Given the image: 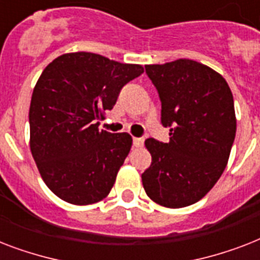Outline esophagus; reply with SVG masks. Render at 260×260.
I'll return each mask as SVG.
<instances>
[{
  "instance_id": "obj_1",
  "label": "esophagus",
  "mask_w": 260,
  "mask_h": 260,
  "mask_svg": "<svg viewBox=\"0 0 260 260\" xmlns=\"http://www.w3.org/2000/svg\"><path fill=\"white\" fill-rule=\"evenodd\" d=\"M143 144H144V139L142 138H134V146L135 147H143Z\"/></svg>"
}]
</instances>
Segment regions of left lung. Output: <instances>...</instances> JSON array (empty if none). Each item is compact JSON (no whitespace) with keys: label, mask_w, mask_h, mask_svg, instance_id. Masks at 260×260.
I'll return each mask as SVG.
<instances>
[{"label":"left lung","mask_w":260,"mask_h":260,"mask_svg":"<svg viewBox=\"0 0 260 260\" xmlns=\"http://www.w3.org/2000/svg\"><path fill=\"white\" fill-rule=\"evenodd\" d=\"M162 101L170 142L147 139L152 156L142 174L147 196L178 209L209 193L225 170L236 135L234 95L221 74L191 59L147 64Z\"/></svg>","instance_id":"obj_1"}]
</instances>
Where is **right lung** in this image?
<instances>
[{"mask_svg": "<svg viewBox=\"0 0 260 260\" xmlns=\"http://www.w3.org/2000/svg\"><path fill=\"white\" fill-rule=\"evenodd\" d=\"M142 64L69 52L43 70L29 106V147L48 189L74 205L110 193L132 147L129 134L100 129L121 87L143 74Z\"/></svg>", "mask_w": 260, "mask_h": 260, "instance_id": "obj_1", "label": "right lung"}]
</instances>
